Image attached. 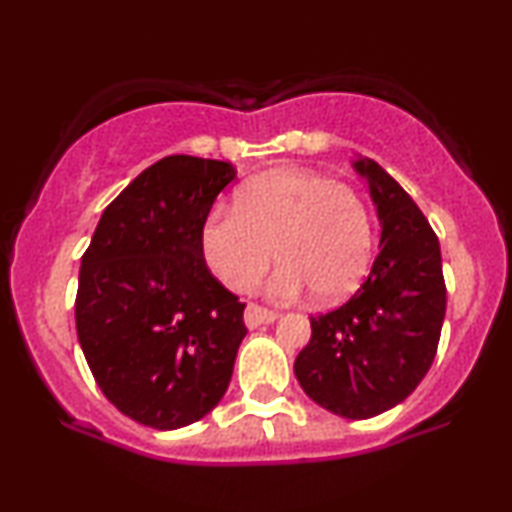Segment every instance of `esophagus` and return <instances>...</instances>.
<instances>
[{
    "label": "esophagus",
    "instance_id": "obj_1",
    "mask_svg": "<svg viewBox=\"0 0 512 512\" xmlns=\"http://www.w3.org/2000/svg\"><path fill=\"white\" fill-rule=\"evenodd\" d=\"M276 317H279V315H276L274 310L262 308V305H257V303H250L248 308H245V325H248V327L269 325V322H274Z\"/></svg>",
    "mask_w": 512,
    "mask_h": 512
}]
</instances>
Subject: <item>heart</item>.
Wrapping results in <instances>:
<instances>
[{
  "label": "heart",
  "mask_w": 512,
  "mask_h": 512,
  "mask_svg": "<svg viewBox=\"0 0 512 512\" xmlns=\"http://www.w3.org/2000/svg\"><path fill=\"white\" fill-rule=\"evenodd\" d=\"M276 298L308 289L315 301L351 296L366 279L375 252L368 204L346 182L310 170H276L255 178L236 209H214L202 226V255L226 289L250 291L272 264Z\"/></svg>",
  "instance_id": "obj_1"
}]
</instances>
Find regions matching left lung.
I'll list each match as a JSON object with an SVG mask.
<instances>
[{"label": "left lung", "instance_id": "obj_1", "mask_svg": "<svg viewBox=\"0 0 512 512\" xmlns=\"http://www.w3.org/2000/svg\"><path fill=\"white\" fill-rule=\"evenodd\" d=\"M378 209L380 252L361 289L310 317L293 370L313 402L344 419H370L404 402L438 351L445 279L438 236L414 199L370 158L354 161Z\"/></svg>", "mask_w": 512, "mask_h": 512}]
</instances>
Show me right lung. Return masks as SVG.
Segmentation results:
<instances>
[{
    "mask_svg": "<svg viewBox=\"0 0 512 512\" xmlns=\"http://www.w3.org/2000/svg\"><path fill=\"white\" fill-rule=\"evenodd\" d=\"M233 178L226 161L161 158L105 207L81 257L79 344L103 395L137 424H195L231 383L245 303L209 272L202 226Z\"/></svg>",
    "mask_w": 512,
    "mask_h": 512,
    "instance_id": "right-lung-1",
    "label": "right lung"
}]
</instances>
